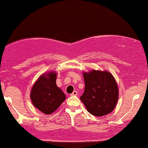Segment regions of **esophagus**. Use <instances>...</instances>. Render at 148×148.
Segmentation results:
<instances>
[{
  "mask_svg": "<svg viewBox=\"0 0 148 148\" xmlns=\"http://www.w3.org/2000/svg\"><path fill=\"white\" fill-rule=\"evenodd\" d=\"M78 95L77 91H74L71 94V96H76Z\"/></svg>",
  "mask_w": 148,
  "mask_h": 148,
  "instance_id": "34e87169",
  "label": "esophagus"
}]
</instances>
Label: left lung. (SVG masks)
Segmentation results:
<instances>
[{
	"label": "left lung",
	"mask_w": 148,
	"mask_h": 148,
	"mask_svg": "<svg viewBox=\"0 0 148 148\" xmlns=\"http://www.w3.org/2000/svg\"><path fill=\"white\" fill-rule=\"evenodd\" d=\"M84 92L80 97L87 111L101 117L111 113L118 102L119 91L115 79L107 71L84 72Z\"/></svg>",
	"instance_id": "1"
}]
</instances>
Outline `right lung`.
<instances>
[{
    "label": "right lung",
    "instance_id": "right-lung-1",
    "mask_svg": "<svg viewBox=\"0 0 148 148\" xmlns=\"http://www.w3.org/2000/svg\"><path fill=\"white\" fill-rule=\"evenodd\" d=\"M57 74L49 72L40 76L30 92V99L35 108L43 113L51 114L65 99V95L56 86Z\"/></svg>",
    "mask_w": 148,
    "mask_h": 148
}]
</instances>
